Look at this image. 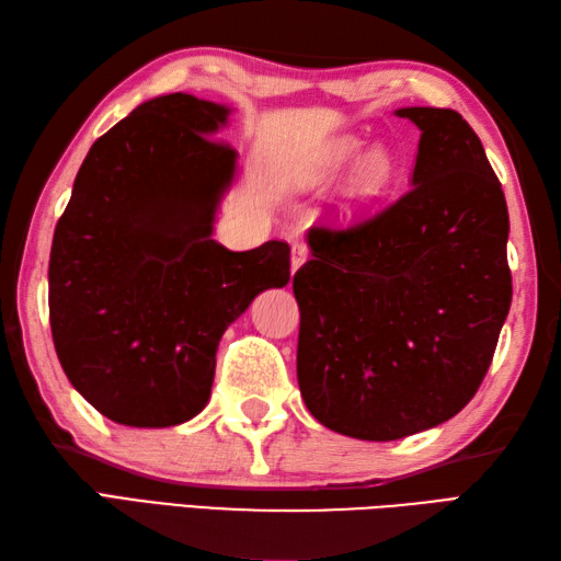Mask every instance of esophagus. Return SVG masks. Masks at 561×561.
Segmentation results:
<instances>
[{
	"label": "esophagus",
	"mask_w": 561,
	"mask_h": 561,
	"mask_svg": "<svg viewBox=\"0 0 561 561\" xmlns=\"http://www.w3.org/2000/svg\"><path fill=\"white\" fill-rule=\"evenodd\" d=\"M308 253H311V250H308L306 243H294V248H291V272H296L304 265V262L308 260Z\"/></svg>",
	"instance_id": "obj_1"
}]
</instances>
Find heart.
Returning <instances> with one entry per match:
<instances>
[{
  "label": "heart",
  "mask_w": 561,
  "mask_h": 561,
  "mask_svg": "<svg viewBox=\"0 0 561 561\" xmlns=\"http://www.w3.org/2000/svg\"><path fill=\"white\" fill-rule=\"evenodd\" d=\"M364 147L362 139L356 137H340L335 141L320 151L318 161L308 169L306 181L308 183H320L328 181L335 173H340L344 165L352 163ZM392 175H396V163H392L390 153L386 149H371L364 153V159L359 161L354 171V181H352V195L354 199H371L376 195L383 193V190L390 185Z\"/></svg>",
  "instance_id": "heart-1"
}]
</instances>
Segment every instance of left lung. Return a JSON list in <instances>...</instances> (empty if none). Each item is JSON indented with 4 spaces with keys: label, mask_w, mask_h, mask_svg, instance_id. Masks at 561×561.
I'll return each instance as SVG.
<instances>
[{
    "label": "left lung",
    "mask_w": 561,
    "mask_h": 561,
    "mask_svg": "<svg viewBox=\"0 0 561 561\" xmlns=\"http://www.w3.org/2000/svg\"><path fill=\"white\" fill-rule=\"evenodd\" d=\"M422 129L412 187L374 217L308 231L294 274L296 374L320 424L364 440L432 428L472 400L511 306L508 209L480 137L450 108Z\"/></svg>",
    "instance_id": "obj_1"
}]
</instances>
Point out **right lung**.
Masks as SVG:
<instances>
[{
    "instance_id": "obj_1",
    "label": "right lung",
    "mask_w": 561,
    "mask_h": 561,
    "mask_svg": "<svg viewBox=\"0 0 561 561\" xmlns=\"http://www.w3.org/2000/svg\"><path fill=\"white\" fill-rule=\"evenodd\" d=\"M224 105L151 99L93 141L50 250V330L69 383L108 420L175 426L202 412L217 347L260 291L289 282L284 241L211 238L236 169L211 137Z\"/></svg>"
}]
</instances>
